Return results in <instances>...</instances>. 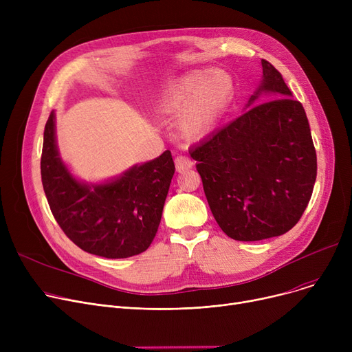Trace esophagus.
<instances>
[{
	"label": "esophagus",
	"mask_w": 352,
	"mask_h": 352,
	"mask_svg": "<svg viewBox=\"0 0 352 352\" xmlns=\"http://www.w3.org/2000/svg\"><path fill=\"white\" fill-rule=\"evenodd\" d=\"M174 162H175V170H177L178 173L187 171V170H190L191 166H192V161H191L188 157H186V155H178V157H175Z\"/></svg>",
	"instance_id": "esophagus-1"
}]
</instances>
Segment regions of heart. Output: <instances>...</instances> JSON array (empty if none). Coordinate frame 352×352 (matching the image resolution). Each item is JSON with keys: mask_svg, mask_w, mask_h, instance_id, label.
<instances>
[{"mask_svg": "<svg viewBox=\"0 0 352 352\" xmlns=\"http://www.w3.org/2000/svg\"><path fill=\"white\" fill-rule=\"evenodd\" d=\"M231 94V81L223 71L188 72L175 78L161 94L157 113L177 116L182 138L195 141L207 135Z\"/></svg>", "mask_w": 352, "mask_h": 352, "instance_id": "obj_1", "label": "heart"}]
</instances>
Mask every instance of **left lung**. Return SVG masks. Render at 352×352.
Segmentation results:
<instances>
[{
  "mask_svg": "<svg viewBox=\"0 0 352 352\" xmlns=\"http://www.w3.org/2000/svg\"><path fill=\"white\" fill-rule=\"evenodd\" d=\"M261 64L263 78L245 113L190 150L215 221L236 241L289 231L305 211L317 178L304 107L292 100L281 74L265 60Z\"/></svg>",
  "mask_w": 352,
  "mask_h": 352,
  "instance_id": "left-lung-1",
  "label": "left lung"
}]
</instances>
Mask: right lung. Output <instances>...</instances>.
I'll use <instances>...</instances> for the list:
<instances>
[{"label":"right lung","instance_id":"right-lung-1","mask_svg":"<svg viewBox=\"0 0 352 352\" xmlns=\"http://www.w3.org/2000/svg\"><path fill=\"white\" fill-rule=\"evenodd\" d=\"M174 173L166 150L118 177L98 182L78 178L60 154L51 111L44 129L43 187L54 218L81 250L104 258L144 252L158 231Z\"/></svg>","mask_w":352,"mask_h":352}]
</instances>
